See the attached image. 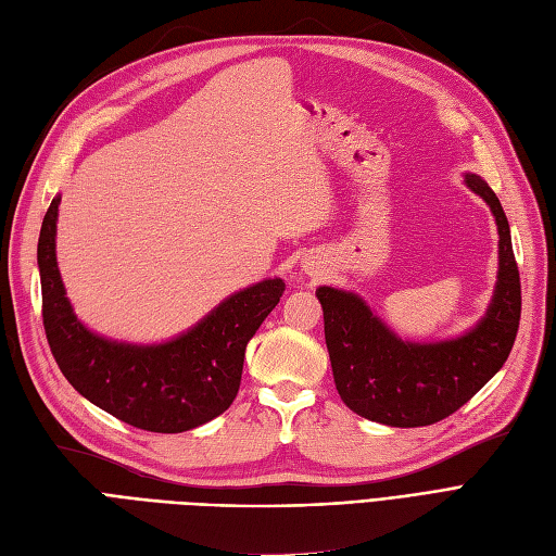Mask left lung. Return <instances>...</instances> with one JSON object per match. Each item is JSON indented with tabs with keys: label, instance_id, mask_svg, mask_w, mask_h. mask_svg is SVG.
Returning <instances> with one entry per match:
<instances>
[{
	"label": "left lung",
	"instance_id": "obj_1",
	"mask_svg": "<svg viewBox=\"0 0 556 556\" xmlns=\"http://www.w3.org/2000/svg\"><path fill=\"white\" fill-rule=\"evenodd\" d=\"M466 185L492 208L498 227V276L492 304L459 339L401 341L357 294L317 288L336 390L345 406L387 427H427L459 410L506 364L521 313V285L508 217L480 176Z\"/></svg>",
	"mask_w": 556,
	"mask_h": 556
}]
</instances>
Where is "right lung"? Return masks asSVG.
<instances>
[{
	"instance_id": "1",
	"label": "right lung",
	"mask_w": 556,
	"mask_h": 556,
	"mask_svg": "<svg viewBox=\"0 0 556 556\" xmlns=\"http://www.w3.org/2000/svg\"><path fill=\"white\" fill-rule=\"evenodd\" d=\"M60 197L46 211L37 248L43 329L50 352L78 394L123 422L180 433L223 415L239 394L245 345L285 292L268 278L227 296L192 329L160 345L97 336L74 315L55 257Z\"/></svg>"
}]
</instances>
